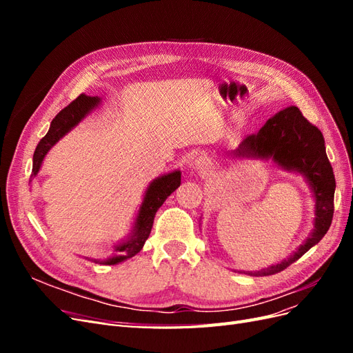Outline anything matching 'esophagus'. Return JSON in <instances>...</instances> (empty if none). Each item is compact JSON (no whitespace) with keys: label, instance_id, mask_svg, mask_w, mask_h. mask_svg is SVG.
Masks as SVG:
<instances>
[{"label":"esophagus","instance_id":"1","mask_svg":"<svg viewBox=\"0 0 353 353\" xmlns=\"http://www.w3.org/2000/svg\"><path fill=\"white\" fill-rule=\"evenodd\" d=\"M193 169L197 170V172H199L200 175H206V174L209 172V169H210V162H209V160H208L206 157L199 156V157L194 159Z\"/></svg>","mask_w":353,"mask_h":353}]
</instances>
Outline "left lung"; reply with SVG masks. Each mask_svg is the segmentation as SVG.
<instances>
[{
    "mask_svg": "<svg viewBox=\"0 0 353 353\" xmlns=\"http://www.w3.org/2000/svg\"><path fill=\"white\" fill-rule=\"evenodd\" d=\"M231 154L239 159L272 160L276 166L288 172L301 174L311 187L315 200V218L314 230L305 243L287 259L270 268L254 272L240 271L253 276L281 272L319 243L333 221L336 179L325 153L324 137L316 126L305 119L296 105H290L270 117L258 132L244 138Z\"/></svg>",
    "mask_w": 353,
    "mask_h": 353,
    "instance_id": "obj_1",
    "label": "left lung"
}]
</instances>
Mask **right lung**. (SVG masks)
<instances>
[{
    "mask_svg": "<svg viewBox=\"0 0 353 353\" xmlns=\"http://www.w3.org/2000/svg\"><path fill=\"white\" fill-rule=\"evenodd\" d=\"M100 97H88V95H79L72 101L68 108L63 109L54 119H52L47 135L38 143L34 153V165H32V178L37 176L42 162L51 150L52 145L59 143L60 138L70 132L74 126L87 117L92 110L100 105ZM181 184V170H172V172L160 175L148 184L144 199L135 221L132 223V230L128 232V236L113 245V253L108 258H85L91 262L100 265H116L126 259L132 258L143 249L145 240L150 236L153 227V221L157 209L163 205V201L174 193Z\"/></svg>",
    "mask_w": 353,
    "mask_h": 353,
    "instance_id": "right-lung-1",
    "label": "right lung"
}]
</instances>
